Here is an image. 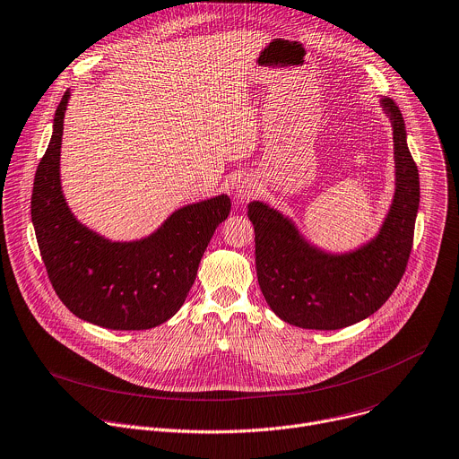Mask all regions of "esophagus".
I'll return each instance as SVG.
<instances>
[{
    "label": "esophagus",
    "instance_id": "1",
    "mask_svg": "<svg viewBox=\"0 0 459 459\" xmlns=\"http://www.w3.org/2000/svg\"><path fill=\"white\" fill-rule=\"evenodd\" d=\"M236 200L238 202H247L250 200L252 196H255V184H252L250 180H245L241 182L238 187H236Z\"/></svg>",
    "mask_w": 459,
    "mask_h": 459
}]
</instances>
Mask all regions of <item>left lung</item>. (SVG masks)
Masks as SVG:
<instances>
[{"label":"left lung","instance_id":"1","mask_svg":"<svg viewBox=\"0 0 459 459\" xmlns=\"http://www.w3.org/2000/svg\"><path fill=\"white\" fill-rule=\"evenodd\" d=\"M393 126L396 189L377 238L348 254H328L263 202L248 204L255 268L272 312L304 330H341L373 316L398 286L412 248L420 205L418 168L407 147L403 117L380 100Z\"/></svg>","mask_w":459,"mask_h":459}]
</instances>
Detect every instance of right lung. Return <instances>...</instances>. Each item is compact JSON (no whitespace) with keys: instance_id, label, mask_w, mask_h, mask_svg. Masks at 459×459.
Segmentation results:
<instances>
[{"instance_id":"1","label":"right lung","mask_w":459,"mask_h":459,"mask_svg":"<svg viewBox=\"0 0 459 459\" xmlns=\"http://www.w3.org/2000/svg\"><path fill=\"white\" fill-rule=\"evenodd\" d=\"M70 90L63 95L54 131L38 166L32 223L50 282L79 319L108 330H149L171 319L186 302L202 255L230 212V198L175 211L138 241H109L75 220L61 189L59 159Z\"/></svg>"}]
</instances>
